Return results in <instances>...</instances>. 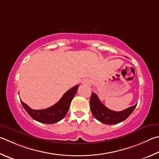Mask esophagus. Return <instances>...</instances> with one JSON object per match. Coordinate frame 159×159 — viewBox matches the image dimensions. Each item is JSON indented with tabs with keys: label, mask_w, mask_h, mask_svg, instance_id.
Instances as JSON below:
<instances>
[{
	"label": "esophagus",
	"mask_w": 159,
	"mask_h": 159,
	"mask_svg": "<svg viewBox=\"0 0 159 159\" xmlns=\"http://www.w3.org/2000/svg\"><path fill=\"white\" fill-rule=\"evenodd\" d=\"M83 84H89L90 83V80H88V79H84L82 81Z\"/></svg>",
	"instance_id": "esophagus-1"
}]
</instances>
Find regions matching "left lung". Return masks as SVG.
Returning <instances> with one entry per match:
<instances>
[{
    "instance_id": "left-lung-1",
    "label": "left lung",
    "mask_w": 159,
    "mask_h": 159,
    "mask_svg": "<svg viewBox=\"0 0 159 159\" xmlns=\"http://www.w3.org/2000/svg\"><path fill=\"white\" fill-rule=\"evenodd\" d=\"M90 109L92 115L99 122L106 125H116L128 118L137 105L133 106L122 111H113L103 104L97 95L92 92L90 97Z\"/></svg>"
}]
</instances>
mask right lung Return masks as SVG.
<instances>
[{"label": "right lung", "instance_id": "obj_1", "mask_svg": "<svg viewBox=\"0 0 159 159\" xmlns=\"http://www.w3.org/2000/svg\"><path fill=\"white\" fill-rule=\"evenodd\" d=\"M79 87V85H76L69 89L56 104L46 109L33 110L22 101H21V103L28 115L33 120L41 123L51 125L59 122L65 117L70 108L71 100L76 94Z\"/></svg>", "mask_w": 159, "mask_h": 159}]
</instances>
